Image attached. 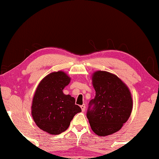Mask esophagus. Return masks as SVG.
<instances>
[{
  "instance_id": "1",
  "label": "esophagus",
  "mask_w": 159,
  "mask_h": 159,
  "mask_svg": "<svg viewBox=\"0 0 159 159\" xmlns=\"http://www.w3.org/2000/svg\"><path fill=\"white\" fill-rule=\"evenodd\" d=\"M80 108H81L82 111H84L85 109V104H83V105L80 106Z\"/></svg>"
}]
</instances>
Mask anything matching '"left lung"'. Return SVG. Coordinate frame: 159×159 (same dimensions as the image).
I'll use <instances>...</instances> for the list:
<instances>
[{
  "label": "left lung",
  "instance_id": "8db88e82",
  "mask_svg": "<svg viewBox=\"0 0 159 159\" xmlns=\"http://www.w3.org/2000/svg\"><path fill=\"white\" fill-rule=\"evenodd\" d=\"M95 90L87 111L93 131L99 136H107L120 130L128 120L133 109L130 90L116 75L97 71L92 77Z\"/></svg>",
  "mask_w": 159,
  "mask_h": 159
}]
</instances>
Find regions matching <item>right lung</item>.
Segmentation results:
<instances>
[{
	"label": "right lung",
	"instance_id": "right-lung-1",
	"mask_svg": "<svg viewBox=\"0 0 159 159\" xmlns=\"http://www.w3.org/2000/svg\"><path fill=\"white\" fill-rule=\"evenodd\" d=\"M64 71L52 72L38 85L31 105V115L40 129L51 134H59L69 128L77 113L81 111L75 99L64 95L63 89L70 83Z\"/></svg>",
	"mask_w": 159,
	"mask_h": 159
}]
</instances>
